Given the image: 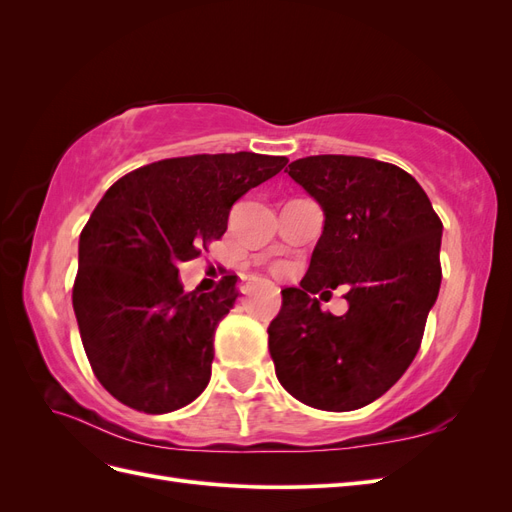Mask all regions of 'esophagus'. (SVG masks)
<instances>
[{
    "label": "esophagus",
    "instance_id": "esophagus-1",
    "mask_svg": "<svg viewBox=\"0 0 512 512\" xmlns=\"http://www.w3.org/2000/svg\"><path fill=\"white\" fill-rule=\"evenodd\" d=\"M250 290H252V282H245V284L241 286V292H243V294H247Z\"/></svg>",
    "mask_w": 512,
    "mask_h": 512
}]
</instances>
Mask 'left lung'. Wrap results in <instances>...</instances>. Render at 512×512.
<instances>
[{
	"label": "left lung",
	"mask_w": 512,
	"mask_h": 512,
	"mask_svg": "<svg viewBox=\"0 0 512 512\" xmlns=\"http://www.w3.org/2000/svg\"><path fill=\"white\" fill-rule=\"evenodd\" d=\"M286 173L322 207L324 226L301 286L282 290L269 324L275 376L305 406L363 408L421 348L442 282V222L418 181L389 162L309 156ZM339 285L349 312L322 313L313 294Z\"/></svg>",
	"instance_id": "8db88e82"
}]
</instances>
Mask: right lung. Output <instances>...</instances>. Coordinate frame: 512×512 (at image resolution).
I'll list each match as a JSON object with an SVG mask.
<instances>
[{"label":"right lung","instance_id":"add662e5","mask_svg":"<svg viewBox=\"0 0 512 512\" xmlns=\"http://www.w3.org/2000/svg\"><path fill=\"white\" fill-rule=\"evenodd\" d=\"M286 164L203 153L136 168L106 190L81 232L72 305L91 369L121 404L166 414L207 389L237 275L213 292H183L177 265L220 239L230 207Z\"/></svg>","mask_w":512,"mask_h":512}]
</instances>
